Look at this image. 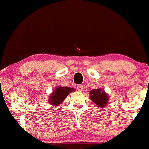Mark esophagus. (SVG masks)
<instances>
[{"instance_id": "obj_1", "label": "esophagus", "mask_w": 149, "mask_h": 149, "mask_svg": "<svg viewBox=\"0 0 149 149\" xmlns=\"http://www.w3.org/2000/svg\"><path fill=\"white\" fill-rule=\"evenodd\" d=\"M77 90H78V91H79V92L83 91V85H78V86H77Z\"/></svg>"}]
</instances>
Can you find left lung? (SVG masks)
Wrapping results in <instances>:
<instances>
[{
  "instance_id": "obj_1",
  "label": "left lung",
  "mask_w": 149,
  "mask_h": 149,
  "mask_svg": "<svg viewBox=\"0 0 149 149\" xmlns=\"http://www.w3.org/2000/svg\"><path fill=\"white\" fill-rule=\"evenodd\" d=\"M90 99L97 106L101 108H104L107 104L108 101H109V97L108 95L104 91H102L101 89H97V90H91L90 92Z\"/></svg>"
}]
</instances>
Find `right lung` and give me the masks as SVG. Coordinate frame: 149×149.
Masks as SVG:
<instances>
[{"label":"right lung","instance_id":"right-lung-1","mask_svg":"<svg viewBox=\"0 0 149 149\" xmlns=\"http://www.w3.org/2000/svg\"><path fill=\"white\" fill-rule=\"evenodd\" d=\"M75 91L74 89L69 87H57L49 96V103L52 105H59L65 100L70 92Z\"/></svg>","mask_w":149,"mask_h":149}]
</instances>
